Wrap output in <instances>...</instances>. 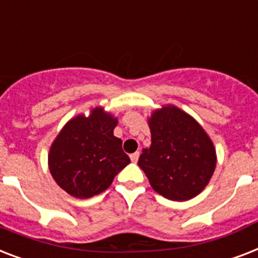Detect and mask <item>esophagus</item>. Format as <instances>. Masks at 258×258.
I'll return each instance as SVG.
<instances>
[{"label": "esophagus", "instance_id": "34e87169", "mask_svg": "<svg viewBox=\"0 0 258 258\" xmlns=\"http://www.w3.org/2000/svg\"><path fill=\"white\" fill-rule=\"evenodd\" d=\"M139 155H141V153H139V151H137V153L131 154V155H130V158H131V161H133L134 163H137L138 159H139Z\"/></svg>", "mask_w": 258, "mask_h": 258}]
</instances>
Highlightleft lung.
<instances>
[{
	"label": "left lung",
	"mask_w": 258,
	"mask_h": 258,
	"mask_svg": "<svg viewBox=\"0 0 258 258\" xmlns=\"http://www.w3.org/2000/svg\"><path fill=\"white\" fill-rule=\"evenodd\" d=\"M151 146L138 165L151 187L167 200L187 201L209 183L217 155L212 139L198 121L175 105L155 109L149 119Z\"/></svg>",
	"instance_id": "left-lung-1"
}]
</instances>
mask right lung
<instances>
[{"instance_id": "add662e5", "label": "right lung", "mask_w": 258, "mask_h": 258, "mask_svg": "<svg viewBox=\"0 0 258 258\" xmlns=\"http://www.w3.org/2000/svg\"><path fill=\"white\" fill-rule=\"evenodd\" d=\"M117 119L101 107L67 123L50 146L48 165L60 187L75 198L97 196L130 163L121 139L113 135Z\"/></svg>"}]
</instances>
